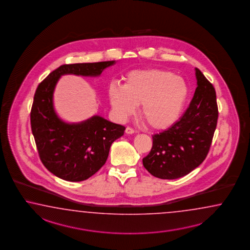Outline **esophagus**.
<instances>
[{
    "mask_svg": "<svg viewBox=\"0 0 250 250\" xmlns=\"http://www.w3.org/2000/svg\"><path fill=\"white\" fill-rule=\"evenodd\" d=\"M134 129L132 127H130V126H127V127L125 128V133L127 134H134Z\"/></svg>",
    "mask_w": 250,
    "mask_h": 250,
    "instance_id": "1",
    "label": "esophagus"
}]
</instances>
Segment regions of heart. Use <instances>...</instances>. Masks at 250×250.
<instances>
[{
	"mask_svg": "<svg viewBox=\"0 0 250 250\" xmlns=\"http://www.w3.org/2000/svg\"><path fill=\"white\" fill-rule=\"evenodd\" d=\"M189 96L183 78L163 69L134 70L124 85H111L109 101L117 116L126 118L141 104V117L154 130H165L176 122Z\"/></svg>",
	"mask_w": 250,
	"mask_h": 250,
	"instance_id": "heart-1",
	"label": "heart"
}]
</instances>
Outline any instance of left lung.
Returning <instances> with one entry per match:
<instances>
[{
  "mask_svg": "<svg viewBox=\"0 0 250 250\" xmlns=\"http://www.w3.org/2000/svg\"><path fill=\"white\" fill-rule=\"evenodd\" d=\"M197 87L178 122L152 135V147L143 165L152 175L173 180L185 176L205 160L219 116L212 84L195 68Z\"/></svg>",
  "mask_w": 250,
  "mask_h": 250,
  "instance_id": "1",
  "label": "left lung"
}]
</instances>
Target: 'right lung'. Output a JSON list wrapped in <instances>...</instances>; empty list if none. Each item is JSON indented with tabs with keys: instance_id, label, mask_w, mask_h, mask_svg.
Returning <instances> with one entry per match:
<instances>
[{
	"instance_id": "add662e5",
	"label": "right lung",
	"mask_w": 250,
	"mask_h": 250,
	"mask_svg": "<svg viewBox=\"0 0 250 250\" xmlns=\"http://www.w3.org/2000/svg\"><path fill=\"white\" fill-rule=\"evenodd\" d=\"M116 61L65 64L37 87L31 111V125L43 165L55 176L68 182L85 181L108 157L110 146L125 127L99 116L77 124L64 122L53 105V93L61 76L73 74L98 77Z\"/></svg>"
}]
</instances>
